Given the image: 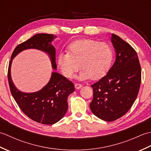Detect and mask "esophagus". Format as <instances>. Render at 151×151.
I'll use <instances>...</instances> for the list:
<instances>
[{
  "mask_svg": "<svg viewBox=\"0 0 151 151\" xmlns=\"http://www.w3.org/2000/svg\"><path fill=\"white\" fill-rule=\"evenodd\" d=\"M82 87V84H75V88L76 89H81Z\"/></svg>",
  "mask_w": 151,
  "mask_h": 151,
  "instance_id": "1",
  "label": "esophagus"
}]
</instances>
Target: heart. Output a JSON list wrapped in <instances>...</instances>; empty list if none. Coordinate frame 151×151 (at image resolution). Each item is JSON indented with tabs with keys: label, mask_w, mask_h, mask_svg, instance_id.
Instances as JSON below:
<instances>
[{
	"label": "heart",
	"mask_w": 151,
	"mask_h": 151,
	"mask_svg": "<svg viewBox=\"0 0 151 151\" xmlns=\"http://www.w3.org/2000/svg\"><path fill=\"white\" fill-rule=\"evenodd\" d=\"M114 58L110 45L100 41L83 39L74 41L68 47V52L60 53L57 62L63 75L72 78L75 73L82 69L78 78L98 80L107 73Z\"/></svg>",
	"instance_id": "heart-1"
}]
</instances>
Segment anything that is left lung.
I'll return each mask as SVG.
<instances>
[{
  "label": "left lung",
  "instance_id": "8db88e82",
  "mask_svg": "<svg viewBox=\"0 0 151 151\" xmlns=\"http://www.w3.org/2000/svg\"><path fill=\"white\" fill-rule=\"evenodd\" d=\"M111 43L116 59L104 77L91 85L93 98L89 104L95 115L106 121L121 117L132 107L138 94L142 69L137 52L115 34Z\"/></svg>",
  "mask_w": 151,
  "mask_h": 151
}]
</instances>
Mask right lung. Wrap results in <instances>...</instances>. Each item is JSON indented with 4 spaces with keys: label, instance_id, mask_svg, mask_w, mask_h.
Returning a JSON list of instances; mask_svg holds the SVG:
<instances>
[{
    "label": "right lung",
    "instance_id": "add662e5",
    "mask_svg": "<svg viewBox=\"0 0 151 151\" xmlns=\"http://www.w3.org/2000/svg\"><path fill=\"white\" fill-rule=\"evenodd\" d=\"M54 34H37L15 47L9 63L8 78L13 97L23 113L33 121L43 124H52L62 119L67 111V97L75 91L73 83L56 72L52 73L48 84L34 93L21 92L16 88L11 77L12 60L21 51L36 49L49 55L54 69H56V50L51 44Z\"/></svg>",
    "mask_w": 151,
    "mask_h": 151
}]
</instances>
